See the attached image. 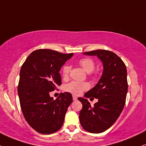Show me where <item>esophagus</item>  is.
<instances>
[{"label":"esophagus","instance_id":"esophagus-1","mask_svg":"<svg viewBox=\"0 0 146 146\" xmlns=\"http://www.w3.org/2000/svg\"><path fill=\"white\" fill-rule=\"evenodd\" d=\"M73 100L76 101V100H78V98H77L76 96H73Z\"/></svg>","mask_w":146,"mask_h":146}]
</instances>
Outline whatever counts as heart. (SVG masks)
<instances>
[{
  "label": "heart",
  "mask_w": 146,
  "mask_h": 146,
  "mask_svg": "<svg viewBox=\"0 0 146 146\" xmlns=\"http://www.w3.org/2000/svg\"><path fill=\"white\" fill-rule=\"evenodd\" d=\"M80 64L86 73H91L95 68V62L90 58H83L80 60ZM70 70V66L66 64L62 68V75L64 78H67ZM89 88V84L86 82H80L77 81H72L65 86V91H68L73 95H80L84 91Z\"/></svg>",
  "instance_id": "heart-1"
}]
</instances>
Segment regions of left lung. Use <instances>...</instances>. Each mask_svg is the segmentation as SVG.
<instances>
[{
	"label": "left lung",
	"mask_w": 146,
	"mask_h": 146,
	"mask_svg": "<svg viewBox=\"0 0 146 146\" xmlns=\"http://www.w3.org/2000/svg\"><path fill=\"white\" fill-rule=\"evenodd\" d=\"M82 54L97 56L102 62L101 78L94 88L78 98L82 104L80 112L82 127L91 133H101L108 129L119 117L125 103L127 93V69L124 62L116 54L105 50H96ZM98 99L94 107L86 98Z\"/></svg>",
	"instance_id": "left-lung-1"
}]
</instances>
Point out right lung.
Listing matches in <instances>:
<instances>
[{
  "instance_id": "right-lung-1",
  "label": "right lung",
  "mask_w": 146,
  "mask_h": 146,
  "mask_svg": "<svg viewBox=\"0 0 146 146\" xmlns=\"http://www.w3.org/2000/svg\"><path fill=\"white\" fill-rule=\"evenodd\" d=\"M73 55L49 49L33 51L20 70L18 94L21 108L28 123L36 132L54 133L62 127L71 94L61 93L53 100L50 92L62 84L60 70Z\"/></svg>"
}]
</instances>
